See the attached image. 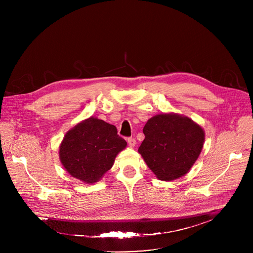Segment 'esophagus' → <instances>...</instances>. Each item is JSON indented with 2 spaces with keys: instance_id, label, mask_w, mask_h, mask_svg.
<instances>
[{
  "instance_id": "1",
  "label": "esophagus",
  "mask_w": 253,
  "mask_h": 253,
  "mask_svg": "<svg viewBox=\"0 0 253 253\" xmlns=\"http://www.w3.org/2000/svg\"><path fill=\"white\" fill-rule=\"evenodd\" d=\"M127 141H128V145H129L130 147H134V146L136 145V140H135L134 138L130 137V138L127 139Z\"/></svg>"
}]
</instances>
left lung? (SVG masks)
Segmentation results:
<instances>
[{
  "label": "left lung",
  "instance_id": "left-lung-1",
  "mask_svg": "<svg viewBox=\"0 0 253 253\" xmlns=\"http://www.w3.org/2000/svg\"><path fill=\"white\" fill-rule=\"evenodd\" d=\"M145 139L138 152L162 181L184 176L199 157L205 140L203 128L187 116L162 113L143 128Z\"/></svg>",
  "mask_w": 253,
  "mask_h": 253
}]
</instances>
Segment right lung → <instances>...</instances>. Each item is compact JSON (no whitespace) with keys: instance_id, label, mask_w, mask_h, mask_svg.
Returning <instances> with one entry per match:
<instances>
[{"instance_id":"obj_1","label":"right lung","mask_w":253,"mask_h":253,"mask_svg":"<svg viewBox=\"0 0 253 253\" xmlns=\"http://www.w3.org/2000/svg\"><path fill=\"white\" fill-rule=\"evenodd\" d=\"M126 146L127 142L117 134L114 125L91 116L65 134L59 158L71 176L93 184L112 168L116 156Z\"/></svg>"}]
</instances>
